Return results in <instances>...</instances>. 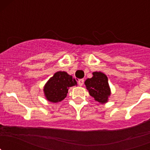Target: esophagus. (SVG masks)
Returning <instances> with one entry per match:
<instances>
[{"instance_id": "obj_1", "label": "esophagus", "mask_w": 150, "mask_h": 150, "mask_svg": "<svg viewBox=\"0 0 150 150\" xmlns=\"http://www.w3.org/2000/svg\"><path fill=\"white\" fill-rule=\"evenodd\" d=\"M83 83H84V79H79V81H78V84H79V86H83Z\"/></svg>"}]
</instances>
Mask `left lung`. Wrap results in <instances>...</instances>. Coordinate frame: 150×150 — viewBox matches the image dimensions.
Returning a JSON list of instances; mask_svg holds the SVG:
<instances>
[{
  "instance_id": "obj_1",
  "label": "left lung",
  "mask_w": 150,
  "mask_h": 150,
  "mask_svg": "<svg viewBox=\"0 0 150 150\" xmlns=\"http://www.w3.org/2000/svg\"><path fill=\"white\" fill-rule=\"evenodd\" d=\"M93 76L85 81V85L89 95L93 97L96 101L104 104L108 100L110 95L108 79L105 74L101 72H93Z\"/></svg>"
}]
</instances>
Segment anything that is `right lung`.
<instances>
[{"label":"right lung","mask_w":150,"mask_h":150,"mask_svg":"<svg viewBox=\"0 0 150 150\" xmlns=\"http://www.w3.org/2000/svg\"><path fill=\"white\" fill-rule=\"evenodd\" d=\"M76 84L75 79L64 71L56 72L45 85L43 88L45 96L52 103L62 101L67 96L68 88Z\"/></svg>","instance_id":"obj_1"}]
</instances>
